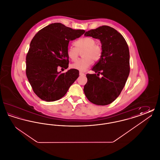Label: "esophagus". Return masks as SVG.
<instances>
[{"label": "esophagus", "mask_w": 160, "mask_h": 160, "mask_svg": "<svg viewBox=\"0 0 160 160\" xmlns=\"http://www.w3.org/2000/svg\"><path fill=\"white\" fill-rule=\"evenodd\" d=\"M79 74H80V76H84V73L83 72H82V71H80Z\"/></svg>", "instance_id": "34e87169"}]
</instances>
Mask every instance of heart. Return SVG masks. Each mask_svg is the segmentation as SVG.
<instances>
[{
  "instance_id": "heart-1",
  "label": "heart",
  "mask_w": 160,
  "mask_h": 160,
  "mask_svg": "<svg viewBox=\"0 0 160 160\" xmlns=\"http://www.w3.org/2000/svg\"><path fill=\"white\" fill-rule=\"evenodd\" d=\"M74 47L68 46L67 49V54L69 58L73 62L76 61L79 55L82 53V56L71 65L72 68L83 71L88 68L93 62L99 61L101 54V47L96 44V41L93 38L85 37L77 39L74 42Z\"/></svg>"
}]
</instances>
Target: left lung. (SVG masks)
<instances>
[{
	"instance_id": "1",
	"label": "left lung",
	"mask_w": 160,
	"mask_h": 160,
	"mask_svg": "<svg viewBox=\"0 0 160 160\" xmlns=\"http://www.w3.org/2000/svg\"><path fill=\"white\" fill-rule=\"evenodd\" d=\"M84 35L99 39L102 44L101 56L92 69L95 73L86 74L84 94L94 104L108 105L119 97L129 76L128 46L120 33L108 26L86 32Z\"/></svg>"
}]
</instances>
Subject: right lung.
Listing matches in <instances>:
<instances>
[{
	"label": "right lung",
	"instance_id": "obj_1",
	"mask_svg": "<svg viewBox=\"0 0 160 160\" xmlns=\"http://www.w3.org/2000/svg\"><path fill=\"white\" fill-rule=\"evenodd\" d=\"M84 32L54 23L41 29L32 39L26 55V73L39 98L47 102L61 99L78 77L77 69H70L61 73L58 68L68 67L67 49L69 42Z\"/></svg>",
	"mask_w": 160,
	"mask_h": 160
}]
</instances>
